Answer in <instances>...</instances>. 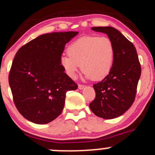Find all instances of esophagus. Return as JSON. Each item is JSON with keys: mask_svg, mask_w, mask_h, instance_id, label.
I'll use <instances>...</instances> for the list:
<instances>
[{"mask_svg": "<svg viewBox=\"0 0 155 155\" xmlns=\"http://www.w3.org/2000/svg\"><path fill=\"white\" fill-rule=\"evenodd\" d=\"M84 87H85V86L82 85V84H79V85H78V87H79V90H82V89L84 88Z\"/></svg>", "mask_w": 155, "mask_h": 155, "instance_id": "obj_1", "label": "esophagus"}]
</instances>
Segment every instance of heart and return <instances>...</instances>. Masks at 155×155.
Segmentation results:
<instances>
[{
	"label": "heart",
	"instance_id": "1",
	"mask_svg": "<svg viewBox=\"0 0 155 155\" xmlns=\"http://www.w3.org/2000/svg\"><path fill=\"white\" fill-rule=\"evenodd\" d=\"M68 54L61 58L65 73L75 79L81 66L86 79L101 81L111 71L115 57L113 41L107 37L87 35L72 42L68 48Z\"/></svg>",
	"mask_w": 155,
	"mask_h": 155
}]
</instances>
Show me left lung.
Returning a JSON list of instances; mask_svg holds the SVG:
<instances>
[{
  "mask_svg": "<svg viewBox=\"0 0 155 155\" xmlns=\"http://www.w3.org/2000/svg\"><path fill=\"white\" fill-rule=\"evenodd\" d=\"M91 30L106 34L113 41L115 57L108 76L94 84L96 97L89 106L97 117L117 118L127 111L134 101L141 74L139 58L133 44L117 29L95 27Z\"/></svg>",
  "mask_w": 155,
  "mask_h": 155,
  "instance_id": "1",
  "label": "left lung"
}]
</instances>
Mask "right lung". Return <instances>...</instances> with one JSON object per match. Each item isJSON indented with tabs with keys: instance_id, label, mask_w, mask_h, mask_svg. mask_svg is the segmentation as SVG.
I'll return each mask as SVG.
<instances>
[{
	"instance_id": "obj_1",
	"label": "right lung",
	"mask_w": 155,
	"mask_h": 155,
	"mask_svg": "<svg viewBox=\"0 0 155 155\" xmlns=\"http://www.w3.org/2000/svg\"><path fill=\"white\" fill-rule=\"evenodd\" d=\"M79 32L41 35L18 50L9 76L15 105L21 114L35 124L57 118L64 106L66 92L78 85L61 64L65 45Z\"/></svg>"
}]
</instances>
